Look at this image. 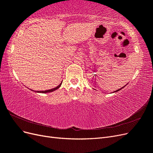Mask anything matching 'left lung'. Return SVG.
<instances>
[{"mask_svg": "<svg viewBox=\"0 0 153 153\" xmlns=\"http://www.w3.org/2000/svg\"><path fill=\"white\" fill-rule=\"evenodd\" d=\"M125 86H126V85H125ZM123 87H122V88H121V89H118V90H117V91H114V92H117V91H120V90H121V89H123Z\"/></svg>", "mask_w": 153, "mask_h": 153, "instance_id": "left-lung-1", "label": "left lung"}]
</instances>
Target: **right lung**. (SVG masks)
Segmentation results:
<instances>
[{"label":"right lung","instance_id":"obj_1","mask_svg":"<svg viewBox=\"0 0 153 153\" xmlns=\"http://www.w3.org/2000/svg\"><path fill=\"white\" fill-rule=\"evenodd\" d=\"M61 84H62V82H61V84H60L57 87H55V88H53V89H52L46 90V91H35V92H41V93H47V92H51L54 91H55V90H57V89H59V88L60 87H61Z\"/></svg>","mask_w":153,"mask_h":153}]
</instances>
